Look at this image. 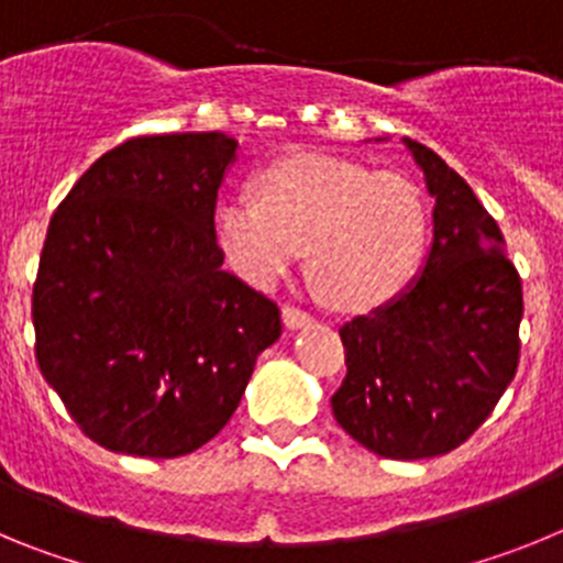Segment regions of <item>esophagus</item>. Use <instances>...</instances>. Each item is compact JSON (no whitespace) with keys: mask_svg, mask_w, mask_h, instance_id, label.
Returning a JSON list of instances; mask_svg holds the SVG:
<instances>
[{"mask_svg":"<svg viewBox=\"0 0 563 563\" xmlns=\"http://www.w3.org/2000/svg\"><path fill=\"white\" fill-rule=\"evenodd\" d=\"M282 318H285V327L287 330H301V327L312 324V316L307 310L296 305H285L282 307Z\"/></svg>","mask_w":563,"mask_h":563,"instance_id":"34e87169","label":"esophagus"}]
</instances>
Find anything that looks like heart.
<instances>
[{
  "mask_svg": "<svg viewBox=\"0 0 563 563\" xmlns=\"http://www.w3.org/2000/svg\"><path fill=\"white\" fill-rule=\"evenodd\" d=\"M228 262L273 285L310 247L312 276L332 305L372 310L409 285L429 239L415 183L327 154H292L258 174V197L239 188L217 202Z\"/></svg>",
  "mask_w": 563,
  "mask_h": 563,
  "instance_id": "1",
  "label": "heart"
}]
</instances>
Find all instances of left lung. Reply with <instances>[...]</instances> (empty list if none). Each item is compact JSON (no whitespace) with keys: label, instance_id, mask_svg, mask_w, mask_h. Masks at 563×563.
<instances>
[{"label":"left lung","instance_id":"obj_1","mask_svg":"<svg viewBox=\"0 0 563 563\" xmlns=\"http://www.w3.org/2000/svg\"><path fill=\"white\" fill-rule=\"evenodd\" d=\"M434 197V242L409 290L341 327L346 377L332 415L386 460H429L479 429L519 366L521 278L460 174L402 137Z\"/></svg>","mask_w":563,"mask_h":563}]
</instances>
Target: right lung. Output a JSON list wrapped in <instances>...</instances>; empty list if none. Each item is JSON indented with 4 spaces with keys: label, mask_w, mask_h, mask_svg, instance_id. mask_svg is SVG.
Here are the masks:
<instances>
[{
    "label": "right lung",
    "mask_w": 563,
    "mask_h": 563,
    "mask_svg": "<svg viewBox=\"0 0 563 563\" xmlns=\"http://www.w3.org/2000/svg\"><path fill=\"white\" fill-rule=\"evenodd\" d=\"M222 132L146 134L98 157L49 220L33 285L36 361L84 434L174 460L225 429L276 301L222 271Z\"/></svg>",
    "instance_id": "1"
}]
</instances>
